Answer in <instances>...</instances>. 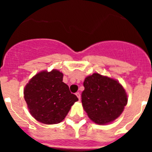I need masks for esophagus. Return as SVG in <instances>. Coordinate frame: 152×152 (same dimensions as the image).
I'll return each instance as SVG.
<instances>
[{
    "instance_id": "obj_1",
    "label": "esophagus",
    "mask_w": 152,
    "mask_h": 152,
    "mask_svg": "<svg viewBox=\"0 0 152 152\" xmlns=\"http://www.w3.org/2000/svg\"><path fill=\"white\" fill-rule=\"evenodd\" d=\"M76 94V96H77V98H78L79 100H80V93L77 92V93H76V94Z\"/></svg>"
}]
</instances>
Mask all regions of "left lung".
Returning a JSON list of instances; mask_svg holds the SVG:
<instances>
[{"label": "left lung", "mask_w": 152, "mask_h": 152, "mask_svg": "<svg viewBox=\"0 0 152 152\" xmlns=\"http://www.w3.org/2000/svg\"><path fill=\"white\" fill-rule=\"evenodd\" d=\"M81 102L91 120L97 124L110 123L119 117L127 104V95L116 80L93 74L84 81Z\"/></svg>", "instance_id": "1"}]
</instances>
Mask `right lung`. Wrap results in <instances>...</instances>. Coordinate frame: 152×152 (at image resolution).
Instances as JSON below:
<instances>
[{
  "mask_svg": "<svg viewBox=\"0 0 152 152\" xmlns=\"http://www.w3.org/2000/svg\"><path fill=\"white\" fill-rule=\"evenodd\" d=\"M62 78V73L57 70L42 72L35 75L26 86L24 99L37 121L45 124L59 123L78 100Z\"/></svg>",
  "mask_w": 152,
  "mask_h": 152,
  "instance_id": "obj_1",
  "label": "right lung"
}]
</instances>
